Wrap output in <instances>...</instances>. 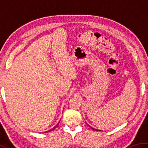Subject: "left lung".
I'll return each mask as SVG.
<instances>
[{
	"mask_svg": "<svg viewBox=\"0 0 148 148\" xmlns=\"http://www.w3.org/2000/svg\"><path fill=\"white\" fill-rule=\"evenodd\" d=\"M90 127V126H89ZM91 127V128L92 129H93V130H95V131H99V130H97V129H93V128H92V127Z\"/></svg>",
	"mask_w": 148,
	"mask_h": 148,
	"instance_id": "8db88e82",
	"label": "left lung"
}]
</instances>
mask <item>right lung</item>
Returning <instances> with one entry per match:
<instances>
[{"mask_svg": "<svg viewBox=\"0 0 148 148\" xmlns=\"http://www.w3.org/2000/svg\"><path fill=\"white\" fill-rule=\"evenodd\" d=\"M59 122H60V121H59ZM59 122L58 123V124H57V125H56V127H53V129H51V130H50V131H49L48 132H49V131H53V130H54L55 129H56V127H57V125H59Z\"/></svg>", "mask_w": 148, "mask_h": 148, "instance_id": "1", "label": "right lung"}]
</instances>
